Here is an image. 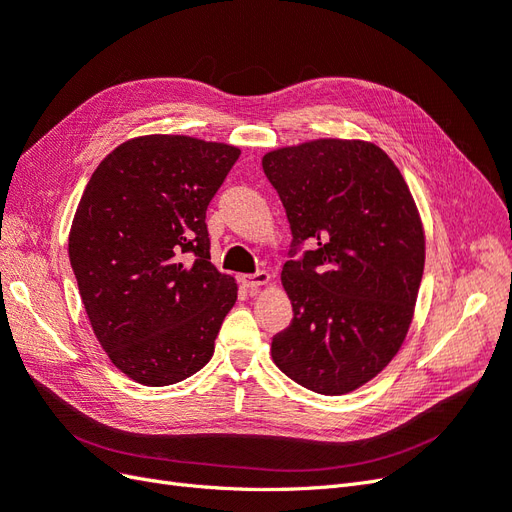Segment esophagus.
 <instances>
[{
    "mask_svg": "<svg viewBox=\"0 0 512 512\" xmlns=\"http://www.w3.org/2000/svg\"><path fill=\"white\" fill-rule=\"evenodd\" d=\"M270 274L268 272H255V274H242L240 276V283L246 287V289H257V287H261V285H266V283H270Z\"/></svg>",
    "mask_w": 512,
    "mask_h": 512,
    "instance_id": "1",
    "label": "esophagus"
}]
</instances>
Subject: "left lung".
Segmentation results:
<instances>
[{
	"mask_svg": "<svg viewBox=\"0 0 512 512\" xmlns=\"http://www.w3.org/2000/svg\"><path fill=\"white\" fill-rule=\"evenodd\" d=\"M291 225L283 266L293 321L272 338L291 381L355 391L400 351L425 266V234L404 176L372 142L323 138L263 155Z\"/></svg>",
	"mask_w": 512,
	"mask_h": 512,
	"instance_id": "8db88e82",
	"label": "left lung"
}]
</instances>
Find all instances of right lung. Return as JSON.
<instances>
[{
    "label": "right lung",
    "instance_id": "right-lung-1",
    "mask_svg": "<svg viewBox=\"0 0 512 512\" xmlns=\"http://www.w3.org/2000/svg\"><path fill=\"white\" fill-rule=\"evenodd\" d=\"M238 157L223 142L140 136L80 197L70 263L95 338L131 381L180 383L214 353L238 285L210 263L206 208Z\"/></svg>",
    "mask_w": 512,
    "mask_h": 512
}]
</instances>
